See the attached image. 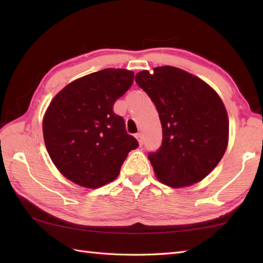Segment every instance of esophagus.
<instances>
[{"label":"esophagus","instance_id":"1","mask_svg":"<svg viewBox=\"0 0 263 263\" xmlns=\"http://www.w3.org/2000/svg\"><path fill=\"white\" fill-rule=\"evenodd\" d=\"M136 138H137V140H138V142H139V144H140V146H142V142H143V140H142V135L141 133H137L136 135Z\"/></svg>","mask_w":263,"mask_h":263}]
</instances>
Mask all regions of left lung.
I'll list each match as a JSON object with an SVG mask.
<instances>
[{"label":"left lung","mask_w":263,"mask_h":263,"mask_svg":"<svg viewBox=\"0 0 263 263\" xmlns=\"http://www.w3.org/2000/svg\"><path fill=\"white\" fill-rule=\"evenodd\" d=\"M137 85L159 114L163 143L149 154L155 176L180 189L202 181L224 156L230 136L227 110L214 89L200 78L175 66L140 71Z\"/></svg>","instance_id":"8db88e82"}]
</instances>
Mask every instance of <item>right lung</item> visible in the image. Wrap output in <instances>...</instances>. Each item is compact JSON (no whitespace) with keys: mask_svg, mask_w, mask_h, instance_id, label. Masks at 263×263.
<instances>
[{"mask_svg":"<svg viewBox=\"0 0 263 263\" xmlns=\"http://www.w3.org/2000/svg\"><path fill=\"white\" fill-rule=\"evenodd\" d=\"M133 78L125 69L100 70L72 81L49 103L43 119L44 141L53 164L69 181L87 189L106 185L138 148L123 117L113 111Z\"/></svg>","mask_w":263,"mask_h":263,"instance_id":"right-lung-1","label":"right lung"}]
</instances>
